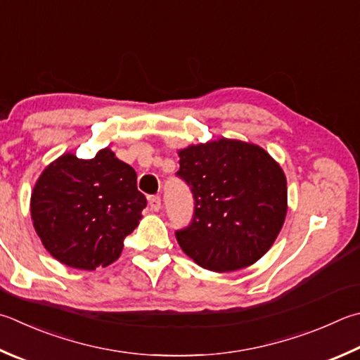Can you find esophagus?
<instances>
[{"label": "esophagus", "instance_id": "obj_1", "mask_svg": "<svg viewBox=\"0 0 360 360\" xmlns=\"http://www.w3.org/2000/svg\"><path fill=\"white\" fill-rule=\"evenodd\" d=\"M148 201H149V209L154 212H158L160 209V197H149Z\"/></svg>", "mask_w": 360, "mask_h": 360}]
</instances>
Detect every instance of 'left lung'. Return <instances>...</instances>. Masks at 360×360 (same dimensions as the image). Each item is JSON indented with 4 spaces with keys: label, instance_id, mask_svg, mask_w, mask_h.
<instances>
[{
    "label": "left lung",
    "instance_id": "8db88e82",
    "mask_svg": "<svg viewBox=\"0 0 360 360\" xmlns=\"http://www.w3.org/2000/svg\"><path fill=\"white\" fill-rule=\"evenodd\" d=\"M179 172L195 200L182 250L214 272L244 269L263 257L286 217V178L253 143L220 139L179 149Z\"/></svg>",
    "mask_w": 360,
    "mask_h": 360
}]
</instances>
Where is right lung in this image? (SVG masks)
Returning <instances> with one entry per match:
<instances>
[{
  "label": "right lung",
  "mask_w": 360,
  "mask_h": 360,
  "mask_svg": "<svg viewBox=\"0 0 360 360\" xmlns=\"http://www.w3.org/2000/svg\"><path fill=\"white\" fill-rule=\"evenodd\" d=\"M145 207L135 169L108 148L86 160L63 154L31 193L32 225L44 247L60 263L84 271L120 258Z\"/></svg>",
  "instance_id": "right-lung-1"
}]
</instances>
